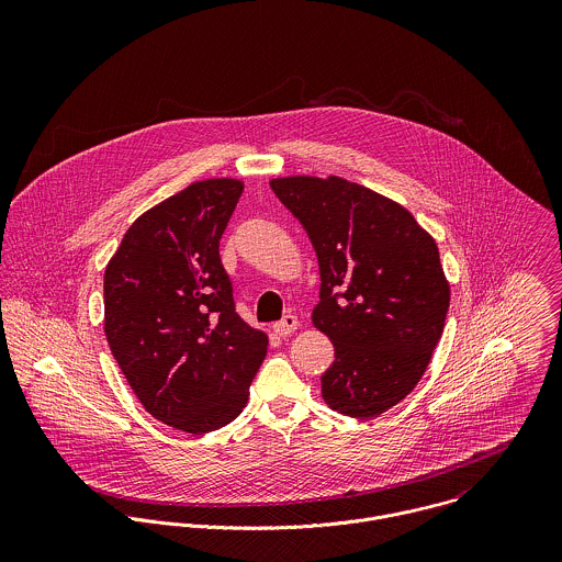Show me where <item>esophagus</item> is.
<instances>
[{
	"instance_id": "1",
	"label": "esophagus",
	"mask_w": 562,
	"mask_h": 562,
	"mask_svg": "<svg viewBox=\"0 0 562 562\" xmlns=\"http://www.w3.org/2000/svg\"><path fill=\"white\" fill-rule=\"evenodd\" d=\"M274 333L279 335V337H288L290 333H294L296 328H299V321H296V316H292V314H288V316H283L281 321L274 322Z\"/></svg>"
}]
</instances>
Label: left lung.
<instances>
[{"instance_id": "1", "label": "left lung", "mask_w": 562, "mask_h": 562, "mask_svg": "<svg viewBox=\"0 0 562 562\" xmlns=\"http://www.w3.org/2000/svg\"><path fill=\"white\" fill-rule=\"evenodd\" d=\"M270 188L321 263L312 321L335 348L322 398L376 417L413 392L443 333L450 285L437 244L402 205L341 177H281Z\"/></svg>"}]
</instances>
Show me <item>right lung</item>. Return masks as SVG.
<instances>
[{"mask_svg": "<svg viewBox=\"0 0 562 562\" xmlns=\"http://www.w3.org/2000/svg\"><path fill=\"white\" fill-rule=\"evenodd\" d=\"M241 181L205 179L145 212L103 277L105 337L143 406L203 435L240 415L266 357V333L236 314L221 238Z\"/></svg>", "mask_w": 562, "mask_h": 562, "instance_id": "obj_1", "label": "right lung"}]
</instances>
